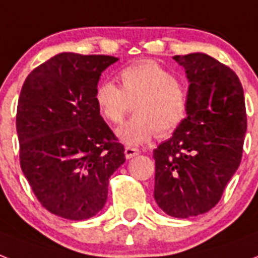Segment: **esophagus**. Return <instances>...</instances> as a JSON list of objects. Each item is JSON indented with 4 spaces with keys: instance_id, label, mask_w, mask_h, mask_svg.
Here are the masks:
<instances>
[{
    "instance_id": "esophagus-1",
    "label": "esophagus",
    "mask_w": 258,
    "mask_h": 258,
    "mask_svg": "<svg viewBox=\"0 0 258 258\" xmlns=\"http://www.w3.org/2000/svg\"><path fill=\"white\" fill-rule=\"evenodd\" d=\"M140 153V151L137 148H131V147H126L125 148V157L126 159H133L135 156H137Z\"/></svg>"
}]
</instances>
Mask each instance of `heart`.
<instances>
[{
    "instance_id": "obj_1",
    "label": "heart",
    "mask_w": 258,
    "mask_h": 258,
    "mask_svg": "<svg viewBox=\"0 0 258 258\" xmlns=\"http://www.w3.org/2000/svg\"><path fill=\"white\" fill-rule=\"evenodd\" d=\"M121 89L113 82H102L95 89V103L102 117L119 123L131 111L136 114L117 129L126 145H140L155 136L172 133L184 121L188 93L168 70L155 61L127 66L119 73Z\"/></svg>"
}]
</instances>
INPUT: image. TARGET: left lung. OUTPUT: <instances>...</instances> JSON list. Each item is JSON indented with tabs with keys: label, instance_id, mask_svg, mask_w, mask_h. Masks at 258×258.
I'll return each mask as SVG.
<instances>
[{
	"label": "left lung",
	"instance_id": "1",
	"mask_svg": "<svg viewBox=\"0 0 258 258\" xmlns=\"http://www.w3.org/2000/svg\"><path fill=\"white\" fill-rule=\"evenodd\" d=\"M188 81V110L172 137L153 151L155 201L165 214L211 210L238 169L246 110L238 77L206 53L173 56Z\"/></svg>",
	"mask_w": 258,
	"mask_h": 258
}]
</instances>
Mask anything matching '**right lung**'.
Masks as SVG:
<instances>
[{
    "label": "right lung",
    "mask_w": 258,
    "mask_h": 258,
    "mask_svg": "<svg viewBox=\"0 0 258 258\" xmlns=\"http://www.w3.org/2000/svg\"><path fill=\"white\" fill-rule=\"evenodd\" d=\"M118 60L61 52L36 67L20 93V164L49 213L89 219L103 209L109 179L125 163L123 145L94 99L101 74Z\"/></svg>",
    "instance_id": "1"
}]
</instances>
